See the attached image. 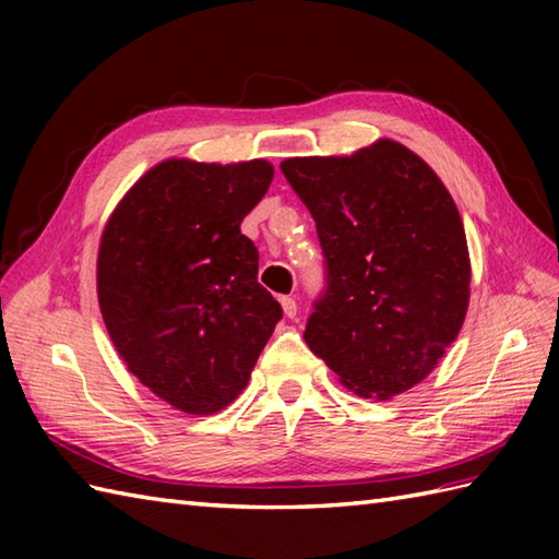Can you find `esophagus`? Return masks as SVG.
Returning <instances> with one entry per match:
<instances>
[{"label": "esophagus", "mask_w": 559, "mask_h": 559, "mask_svg": "<svg viewBox=\"0 0 559 559\" xmlns=\"http://www.w3.org/2000/svg\"><path fill=\"white\" fill-rule=\"evenodd\" d=\"M281 307L288 319H295V314H298V302H295V298H290V295H283Z\"/></svg>", "instance_id": "34e87169"}]
</instances>
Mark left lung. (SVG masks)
I'll list each match as a JSON object with an SVG mask.
<instances>
[{
  "label": "left lung",
  "mask_w": 559,
  "mask_h": 559,
  "mask_svg": "<svg viewBox=\"0 0 559 559\" xmlns=\"http://www.w3.org/2000/svg\"><path fill=\"white\" fill-rule=\"evenodd\" d=\"M281 170L324 254L307 346L365 399L423 382L468 307L466 233L447 187L389 139L350 158L283 160Z\"/></svg>",
  "instance_id": "left-lung-1"
}]
</instances>
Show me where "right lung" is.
I'll list each match as a JSON object with an SVG mask.
<instances>
[{
	"mask_svg": "<svg viewBox=\"0 0 559 559\" xmlns=\"http://www.w3.org/2000/svg\"><path fill=\"white\" fill-rule=\"evenodd\" d=\"M273 180L266 160H165L105 225L98 300L129 370L192 415L228 406L281 322L240 225Z\"/></svg>",
	"mask_w": 559,
	"mask_h": 559,
	"instance_id": "right-lung-1",
	"label": "right lung"
}]
</instances>
